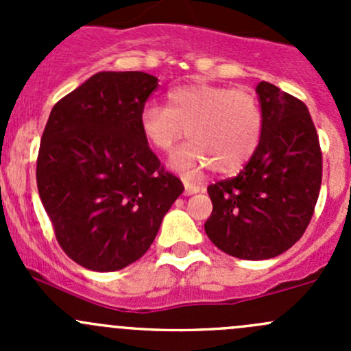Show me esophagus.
<instances>
[{"label": "esophagus", "instance_id": "esophagus-1", "mask_svg": "<svg viewBox=\"0 0 351 351\" xmlns=\"http://www.w3.org/2000/svg\"><path fill=\"white\" fill-rule=\"evenodd\" d=\"M202 190V186L195 185V183L185 182V195H193V193H198Z\"/></svg>", "mask_w": 351, "mask_h": 351}]
</instances>
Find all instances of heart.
I'll list each match as a JSON object with an SVG mask.
<instances>
[{"instance_id":"1","label":"heart","mask_w":351,"mask_h":351,"mask_svg":"<svg viewBox=\"0 0 351 351\" xmlns=\"http://www.w3.org/2000/svg\"><path fill=\"white\" fill-rule=\"evenodd\" d=\"M147 143L169 153L186 136L192 143L173 156L171 166L193 175L212 166L215 173L241 169L258 149L263 110L244 88L185 84L166 95L165 105H147L139 117Z\"/></svg>"}]
</instances>
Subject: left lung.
<instances>
[{
    "label": "left lung",
    "instance_id": "obj_1",
    "mask_svg": "<svg viewBox=\"0 0 351 351\" xmlns=\"http://www.w3.org/2000/svg\"><path fill=\"white\" fill-rule=\"evenodd\" d=\"M263 110L258 149L232 178L208 185V239L231 256L268 260L302 238L323 178L316 127L304 101L275 84L256 86Z\"/></svg>",
    "mask_w": 351,
    "mask_h": 351
}]
</instances>
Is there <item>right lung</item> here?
<instances>
[{"label": "right lung", "instance_id": "right-lung-1", "mask_svg": "<svg viewBox=\"0 0 351 351\" xmlns=\"http://www.w3.org/2000/svg\"><path fill=\"white\" fill-rule=\"evenodd\" d=\"M158 77L91 76L58 101L37 156V189L62 251L95 271L122 270L153 244L183 193L147 146L139 117Z\"/></svg>", "mask_w": 351, "mask_h": 351}]
</instances>
